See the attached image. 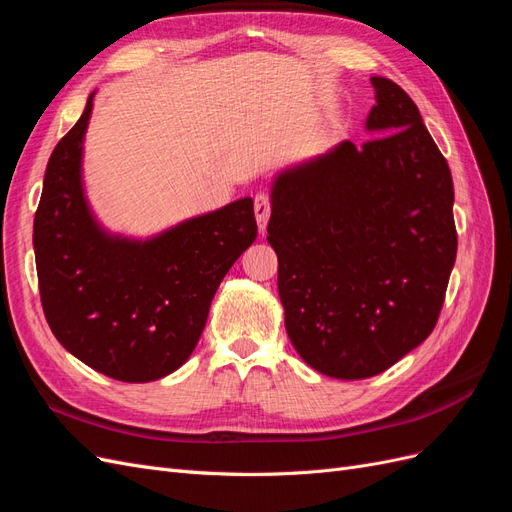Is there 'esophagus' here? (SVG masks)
I'll list each match as a JSON object with an SVG mask.
<instances>
[{
	"mask_svg": "<svg viewBox=\"0 0 512 512\" xmlns=\"http://www.w3.org/2000/svg\"><path fill=\"white\" fill-rule=\"evenodd\" d=\"M254 211H256V222H258L260 232H265L267 222H269V215H271V196L265 194V192L256 194V198H254Z\"/></svg>",
	"mask_w": 512,
	"mask_h": 512,
	"instance_id": "1",
	"label": "esophagus"
}]
</instances>
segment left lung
<instances>
[{
	"mask_svg": "<svg viewBox=\"0 0 512 512\" xmlns=\"http://www.w3.org/2000/svg\"><path fill=\"white\" fill-rule=\"evenodd\" d=\"M369 141L284 170L269 243L286 333L331 378L382 374L433 331L457 256L453 177L412 98L371 76Z\"/></svg>",
	"mask_w": 512,
	"mask_h": 512,
	"instance_id": "8db88e82",
	"label": "left lung"
}]
</instances>
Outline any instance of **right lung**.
I'll list each match as a JSON object with an SVG mask.
<instances>
[{
  "label": "right lung",
  "instance_id": "right-lung-1",
  "mask_svg": "<svg viewBox=\"0 0 512 512\" xmlns=\"http://www.w3.org/2000/svg\"><path fill=\"white\" fill-rule=\"evenodd\" d=\"M91 106L94 94L46 164L34 218L40 301L57 342L76 359L121 382H151L196 348L215 290L258 235L254 200L149 241L106 235L81 183Z\"/></svg>",
  "mask_w": 512,
  "mask_h": 512
}]
</instances>
